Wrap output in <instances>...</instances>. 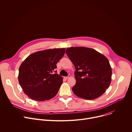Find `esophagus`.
I'll return each instance as SVG.
<instances>
[{"label":"esophagus","instance_id":"obj_1","mask_svg":"<svg viewBox=\"0 0 132 132\" xmlns=\"http://www.w3.org/2000/svg\"><path fill=\"white\" fill-rule=\"evenodd\" d=\"M70 77H71V76H70V75H68V76L67 77H65V78L67 79H69V78H70Z\"/></svg>","mask_w":132,"mask_h":132}]
</instances>
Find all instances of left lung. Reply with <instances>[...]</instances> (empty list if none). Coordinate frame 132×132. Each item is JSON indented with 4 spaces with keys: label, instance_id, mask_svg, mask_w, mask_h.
I'll return each mask as SVG.
<instances>
[{
    "label": "left lung",
    "instance_id": "1",
    "mask_svg": "<svg viewBox=\"0 0 132 132\" xmlns=\"http://www.w3.org/2000/svg\"><path fill=\"white\" fill-rule=\"evenodd\" d=\"M66 53L76 69L73 92L87 100L102 96L111 81L112 68L108 59L96 50L85 47H70Z\"/></svg>",
    "mask_w": 132,
    "mask_h": 132
}]
</instances>
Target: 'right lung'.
Masks as SVG:
<instances>
[{"label": "right lung", "instance_id": "1", "mask_svg": "<svg viewBox=\"0 0 132 132\" xmlns=\"http://www.w3.org/2000/svg\"><path fill=\"white\" fill-rule=\"evenodd\" d=\"M65 53V48L38 51L30 55L22 63L19 69L18 80L30 98L44 101L57 95L63 77L53 72Z\"/></svg>", "mask_w": 132, "mask_h": 132}]
</instances>
